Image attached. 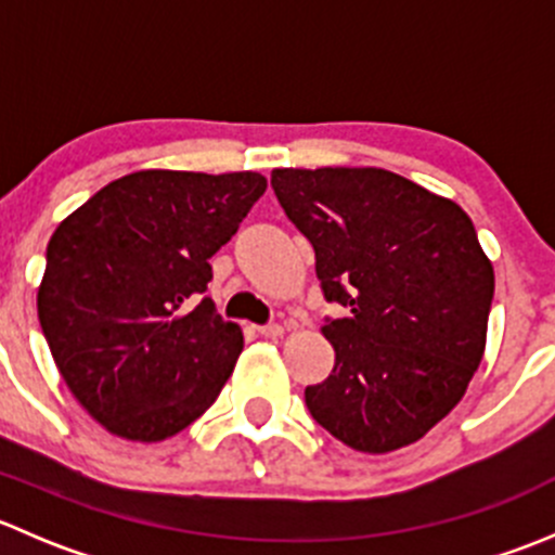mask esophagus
<instances>
[{
	"label": "esophagus",
	"mask_w": 555,
	"mask_h": 555,
	"mask_svg": "<svg viewBox=\"0 0 555 555\" xmlns=\"http://www.w3.org/2000/svg\"><path fill=\"white\" fill-rule=\"evenodd\" d=\"M257 333H260L262 338H282L284 327L282 324H262V327H257Z\"/></svg>",
	"instance_id": "1"
}]
</instances>
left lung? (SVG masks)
<instances>
[{"label": "left lung", "instance_id": "8db88e82", "mask_svg": "<svg viewBox=\"0 0 555 555\" xmlns=\"http://www.w3.org/2000/svg\"><path fill=\"white\" fill-rule=\"evenodd\" d=\"M317 255L335 367L306 386L311 416L362 453L422 440L462 400L486 351L494 268L467 211L386 169H273Z\"/></svg>", "mask_w": 555, "mask_h": 555}]
</instances>
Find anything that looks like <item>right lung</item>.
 I'll list each match as a JSON object with an SVG mask.
<instances>
[{"label":"right lung","instance_id":"1","mask_svg":"<svg viewBox=\"0 0 555 555\" xmlns=\"http://www.w3.org/2000/svg\"><path fill=\"white\" fill-rule=\"evenodd\" d=\"M266 188L257 171H133L55 228L39 324L61 378L106 433L160 443L217 400L244 335L209 298L190 304Z\"/></svg>","mask_w":555,"mask_h":555}]
</instances>
